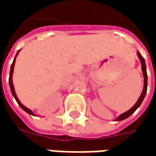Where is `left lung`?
<instances>
[{"label": "left lung", "instance_id": "left-lung-1", "mask_svg": "<svg viewBox=\"0 0 156 156\" xmlns=\"http://www.w3.org/2000/svg\"><path fill=\"white\" fill-rule=\"evenodd\" d=\"M137 55H138V58L140 59V61L141 62V69H142V73H143V75H144V88H143V91L141 93L140 96V98L137 100V102L135 103V105L130 108V109H129L128 111H126L124 114H122V115H119L116 119H115V121H121V120H124L125 119H127L132 114H134V111L137 109L140 106L141 103L143 102L144 100V97H145V94H146V92H147V73H146V65H145V61H144V59L143 58V57L141 56L140 53V51H137Z\"/></svg>", "mask_w": 156, "mask_h": 156}]
</instances>
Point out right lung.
<instances>
[{
	"label": "right lung",
	"instance_id": "add662e5",
	"mask_svg": "<svg viewBox=\"0 0 156 156\" xmlns=\"http://www.w3.org/2000/svg\"><path fill=\"white\" fill-rule=\"evenodd\" d=\"M21 51V50H19L17 52H16V55L15 58H14V60H13V62H12V67H11V71H10V77H9V84H10V88H11V91H12V95H13V97L15 98V99L16 100V102H17V104L19 105V106L21 107V108L24 110L25 112H27V114H29V115H33V116H37V115L33 113V112L31 110V109H29L28 108H27L26 106H24V105H22V103L20 102V100L18 99V98H17V96H16V92H15V88H14V85H13V83H12V75H13V71H14V66H15V62H16V58L17 57V55H18L19 51Z\"/></svg>",
	"mask_w": 156,
	"mask_h": 156
}]
</instances>
